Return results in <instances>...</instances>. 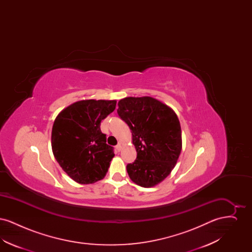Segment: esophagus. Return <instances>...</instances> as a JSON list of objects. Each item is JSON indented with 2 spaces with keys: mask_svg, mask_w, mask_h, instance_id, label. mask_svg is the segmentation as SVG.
Masks as SVG:
<instances>
[{
  "mask_svg": "<svg viewBox=\"0 0 252 252\" xmlns=\"http://www.w3.org/2000/svg\"><path fill=\"white\" fill-rule=\"evenodd\" d=\"M115 148H116L117 152H120L121 149H122V145H121L120 144H118L117 145H116V147H115Z\"/></svg>",
  "mask_w": 252,
  "mask_h": 252,
  "instance_id": "1",
  "label": "esophagus"
}]
</instances>
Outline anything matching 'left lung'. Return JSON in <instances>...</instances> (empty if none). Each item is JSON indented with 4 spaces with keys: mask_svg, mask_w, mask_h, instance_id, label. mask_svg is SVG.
I'll list each match as a JSON object with an SVG mask.
<instances>
[{
    "mask_svg": "<svg viewBox=\"0 0 252 252\" xmlns=\"http://www.w3.org/2000/svg\"><path fill=\"white\" fill-rule=\"evenodd\" d=\"M118 115L129 126L137 158L126 165L130 180L144 188L154 187L176 166L182 148L176 112L150 96L126 97L118 102Z\"/></svg>",
    "mask_w": 252,
    "mask_h": 252,
    "instance_id": "obj_1",
    "label": "left lung"
}]
</instances>
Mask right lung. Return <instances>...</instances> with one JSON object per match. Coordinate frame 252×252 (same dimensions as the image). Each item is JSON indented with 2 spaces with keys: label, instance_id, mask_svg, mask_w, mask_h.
<instances>
[{
  "label": "right lung",
  "instance_id": "obj_1",
  "mask_svg": "<svg viewBox=\"0 0 252 252\" xmlns=\"http://www.w3.org/2000/svg\"><path fill=\"white\" fill-rule=\"evenodd\" d=\"M116 108V100H81L61 110L52 128L53 154L63 171L77 183L103 180L114 157L100 129Z\"/></svg>",
  "mask_w": 252,
  "mask_h": 252
}]
</instances>
